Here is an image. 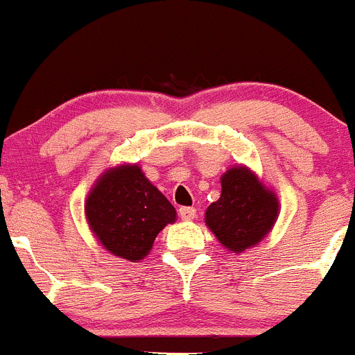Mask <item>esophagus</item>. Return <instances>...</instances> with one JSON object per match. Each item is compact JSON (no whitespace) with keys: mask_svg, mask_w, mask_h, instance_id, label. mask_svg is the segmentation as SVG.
<instances>
[{"mask_svg":"<svg viewBox=\"0 0 355 355\" xmlns=\"http://www.w3.org/2000/svg\"><path fill=\"white\" fill-rule=\"evenodd\" d=\"M196 216V210L193 209V207H181L179 209V217H181L182 220H193Z\"/></svg>","mask_w":355,"mask_h":355,"instance_id":"obj_1","label":"esophagus"}]
</instances>
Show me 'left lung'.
<instances>
[{"mask_svg":"<svg viewBox=\"0 0 355 355\" xmlns=\"http://www.w3.org/2000/svg\"><path fill=\"white\" fill-rule=\"evenodd\" d=\"M278 216L275 189L240 164L220 176V196L207 207L205 224L231 254H243L271 233Z\"/></svg>","mask_w":355,"mask_h":355,"instance_id":"left-lung-1","label":"left lung"}]
</instances>
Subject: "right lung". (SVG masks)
Wrapping results in <instances>:
<instances>
[{"label": "right lung", "instance_id": "add662e5", "mask_svg": "<svg viewBox=\"0 0 355 355\" xmlns=\"http://www.w3.org/2000/svg\"><path fill=\"white\" fill-rule=\"evenodd\" d=\"M84 214L98 243L129 262L143 261L157 234L178 219L173 203L138 164L105 169L87 193Z\"/></svg>", "mask_w": 355, "mask_h": 355}]
</instances>
